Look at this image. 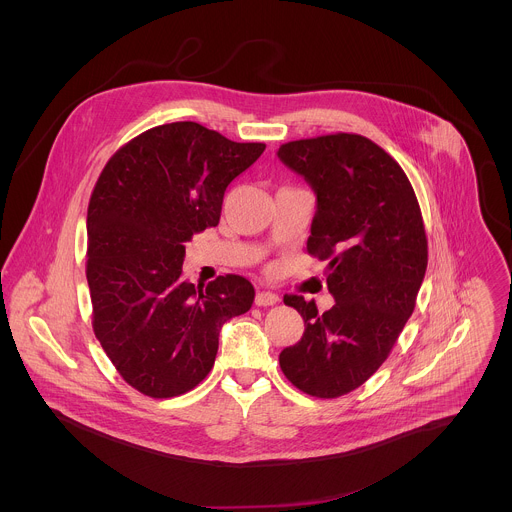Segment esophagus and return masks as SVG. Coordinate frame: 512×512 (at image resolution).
Here are the masks:
<instances>
[{
    "label": "esophagus",
    "instance_id": "obj_1",
    "mask_svg": "<svg viewBox=\"0 0 512 512\" xmlns=\"http://www.w3.org/2000/svg\"><path fill=\"white\" fill-rule=\"evenodd\" d=\"M280 301L278 293L274 292H258L256 293V305L260 307H268V305H276Z\"/></svg>",
    "mask_w": 512,
    "mask_h": 512
}]
</instances>
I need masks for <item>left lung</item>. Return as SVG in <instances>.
Listing matches in <instances>:
<instances>
[{"label":"left lung","mask_w":512,"mask_h":512,"mask_svg":"<svg viewBox=\"0 0 512 512\" xmlns=\"http://www.w3.org/2000/svg\"><path fill=\"white\" fill-rule=\"evenodd\" d=\"M278 157L317 197L307 252L327 260L335 297L325 313L301 295L284 297L305 331L280 353V366L301 392L337 398L388 359L414 311L428 268L424 220L402 167L368 138L297 140Z\"/></svg>","instance_id":"obj_1"}]
</instances>
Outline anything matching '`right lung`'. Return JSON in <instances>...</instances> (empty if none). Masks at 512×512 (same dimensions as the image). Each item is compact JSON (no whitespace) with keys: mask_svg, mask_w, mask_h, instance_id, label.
Wrapping results in <instances>:
<instances>
[{"mask_svg":"<svg viewBox=\"0 0 512 512\" xmlns=\"http://www.w3.org/2000/svg\"><path fill=\"white\" fill-rule=\"evenodd\" d=\"M266 149L197 122L151 128L120 147L88 203L92 327L122 378L151 398L193 390L215 365L220 327L246 313L236 274L183 282L185 242L217 226L224 191Z\"/></svg>","mask_w":512,"mask_h":512,"instance_id":"add662e5","label":"right lung"}]
</instances>
